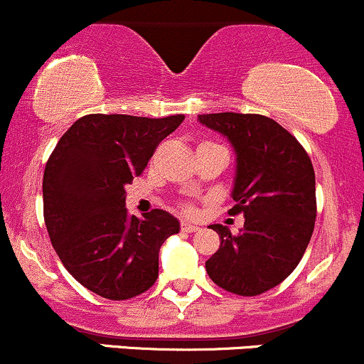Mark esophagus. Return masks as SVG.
I'll return each mask as SVG.
<instances>
[{"instance_id": "34e87169", "label": "esophagus", "mask_w": 364, "mask_h": 364, "mask_svg": "<svg viewBox=\"0 0 364 364\" xmlns=\"http://www.w3.org/2000/svg\"><path fill=\"white\" fill-rule=\"evenodd\" d=\"M181 231H185V232H196V231H200V228H198V225H195V224L181 223Z\"/></svg>"}]
</instances>
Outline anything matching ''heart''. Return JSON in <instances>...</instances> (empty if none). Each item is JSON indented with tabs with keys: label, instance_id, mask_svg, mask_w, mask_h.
Segmentation results:
<instances>
[{
	"label": "heart",
	"instance_id": "1",
	"mask_svg": "<svg viewBox=\"0 0 364 364\" xmlns=\"http://www.w3.org/2000/svg\"><path fill=\"white\" fill-rule=\"evenodd\" d=\"M183 210H185L186 214H191V212H193V207H191V205H183Z\"/></svg>",
	"mask_w": 364,
	"mask_h": 364
}]
</instances>
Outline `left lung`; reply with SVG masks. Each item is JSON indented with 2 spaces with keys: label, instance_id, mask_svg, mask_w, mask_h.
<instances>
[{
  "label": "left lung",
  "instance_id": "1",
  "mask_svg": "<svg viewBox=\"0 0 364 364\" xmlns=\"http://www.w3.org/2000/svg\"><path fill=\"white\" fill-rule=\"evenodd\" d=\"M236 150L229 215H245L232 235L212 224L220 246L205 262L208 277L228 292L258 296L279 286L301 262L316 219L315 171L303 145L262 114H198Z\"/></svg>",
  "mask_w": 364,
  "mask_h": 364
}]
</instances>
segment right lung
<instances>
[{"label":"right lung","instance_id":"right-lung-1","mask_svg":"<svg viewBox=\"0 0 364 364\" xmlns=\"http://www.w3.org/2000/svg\"><path fill=\"white\" fill-rule=\"evenodd\" d=\"M185 116L87 114L61 136L43 179L44 223L65 269L112 301L156 282L159 250L179 231L176 217L154 208L129 215L124 185L147 168L157 145Z\"/></svg>","mask_w":364,"mask_h":364}]
</instances>
